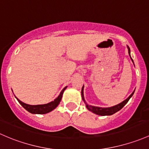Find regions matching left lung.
<instances>
[{
    "instance_id": "8db88e82",
    "label": "left lung",
    "mask_w": 149,
    "mask_h": 149,
    "mask_svg": "<svg viewBox=\"0 0 149 149\" xmlns=\"http://www.w3.org/2000/svg\"><path fill=\"white\" fill-rule=\"evenodd\" d=\"M128 54H129V55H130V52H131V51H130L129 47H128ZM130 56H131V55H130ZM131 59H132L131 57ZM132 61H133V59H132ZM83 87H84V86L82 87L81 93H82V99H83V100L85 101V99H84ZM133 93H134V91L132 93V94L129 96V97L127 98L126 100H125L124 101H123L122 102H120V103L118 104V105H115V106H113V107H110V108H99V107H95V106H93V105H87V102H85V105H86V107H87V109H88L89 110L92 111L93 113H95V114L99 115V116H110V115L114 114V113H116V112L119 111L120 109H122L123 108L124 105H125V104H126L127 102H128V100H130V98H131L132 96H133Z\"/></svg>"
}]
</instances>
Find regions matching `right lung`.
<instances>
[{
    "label": "right lung",
    "mask_w": 149,
    "mask_h": 149,
    "mask_svg": "<svg viewBox=\"0 0 149 149\" xmlns=\"http://www.w3.org/2000/svg\"><path fill=\"white\" fill-rule=\"evenodd\" d=\"M67 88V87H65L63 90H62V92L60 93L59 95L58 96L56 99L54 100L52 102H49V103L44 104V105H28V104H26L24 102H21L20 100H18L17 97L16 99L18 100V102L24 107L27 111H29V113H33V114H46L47 113H49L52 110H53L54 109L56 108L57 107V105H59V102H60L61 100H62V95H63L64 91L65 90V89Z\"/></svg>",
    "instance_id": "obj_1"
}]
</instances>
